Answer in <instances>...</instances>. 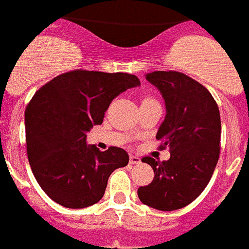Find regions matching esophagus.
Listing matches in <instances>:
<instances>
[{"mask_svg":"<svg viewBox=\"0 0 249 249\" xmlns=\"http://www.w3.org/2000/svg\"><path fill=\"white\" fill-rule=\"evenodd\" d=\"M130 163L131 164H140L141 159L137 156H131L130 157Z\"/></svg>","mask_w":249,"mask_h":249,"instance_id":"34e87169","label":"esophagus"}]
</instances>
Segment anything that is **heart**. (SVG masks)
Returning <instances> with one entry per match:
<instances>
[{
    "label": "heart",
    "instance_id": "1",
    "mask_svg": "<svg viewBox=\"0 0 249 249\" xmlns=\"http://www.w3.org/2000/svg\"><path fill=\"white\" fill-rule=\"evenodd\" d=\"M150 100H154V99H152V97H144V99H142V103H146V101Z\"/></svg>",
    "mask_w": 249,
    "mask_h": 249
}]
</instances>
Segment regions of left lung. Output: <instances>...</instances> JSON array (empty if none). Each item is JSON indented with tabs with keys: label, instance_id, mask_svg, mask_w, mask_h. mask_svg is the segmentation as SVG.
<instances>
[{
	"label": "left lung",
	"instance_id": "8db88e82",
	"mask_svg": "<svg viewBox=\"0 0 249 249\" xmlns=\"http://www.w3.org/2000/svg\"><path fill=\"white\" fill-rule=\"evenodd\" d=\"M160 91L166 117L157 132L168 160L145 157L154 178L137 189L139 199L159 211H175L196 200L210 182L220 157L221 119L217 103L203 85L175 71L148 73Z\"/></svg>",
	"mask_w": 249,
	"mask_h": 249
}]
</instances>
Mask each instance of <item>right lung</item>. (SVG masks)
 I'll use <instances>...</instances> for the list:
<instances>
[{
    "instance_id": "obj_1",
    "label": "right lung",
    "mask_w": 249,
    "mask_h": 249,
    "mask_svg": "<svg viewBox=\"0 0 249 249\" xmlns=\"http://www.w3.org/2000/svg\"><path fill=\"white\" fill-rule=\"evenodd\" d=\"M140 81L128 73L75 71L42 86L25 109L28 160L43 192L67 208H85L103 198L109 176L128 164L117 146L100 152L86 132L101 124L114 97Z\"/></svg>"
}]
</instances>
